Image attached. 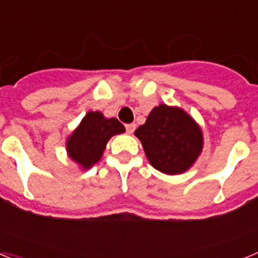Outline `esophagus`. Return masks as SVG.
<instances>
[{"label": "esophagus", "instance_id": "obj_1", "mask_svg": "<svg viewBox=\"0 0 258 258\" xmlns=\"http://www.w3.org/2000/svg\"><path fill=\"white\" fill-rule=\"evenodd\" d=\"M125 129H126L127 133L132 134L134 131H136V125H134V124H126V125H125Z\"/></svg>", "mask_w": 258, "mask_h": 258}]
</instances>
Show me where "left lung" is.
<instances>
[{"instance_id":"left-lung-1","label":"left lung","mask_w":258,"mask_h":258,"mask_svg":"<svg viewBox=\"0 0 258 258\" xmlns=\"http://www.w3.org/2000/svg\"><path fill=\"white\" fill-rule=\"evenodd\" d=\"M134 136L146 157L164 174H182L197 163L204 146L202 127L184 109L161 103L151 109Z\"/></svg>"}]
</instances>
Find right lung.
Masks as SVG:
<instances>
[{
  "instance_id": "1",
  "label": "right lung",
  "mask_w": 258,
  "mask_h": 258,
  "mask_svg": "<svg viewBox=\"0 0 258 258\" xmlns=\"http://www.w3.org/2000/svg\"><path fill=\"white\" fill-rule=\"evenodd\" d=\"M124 132V125L117 118H107L99 111H89L79 126L68 136L66 151L80 169H90L102 159L111 137Z\"/></svg>"
}]
</instances>
